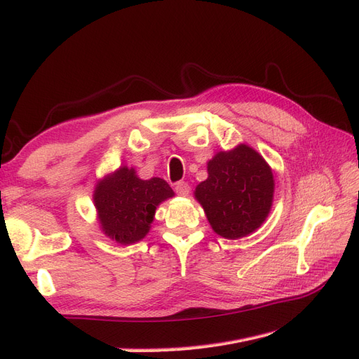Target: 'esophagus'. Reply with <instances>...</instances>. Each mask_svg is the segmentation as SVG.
<instances>
[{
  "instance_id": "obj_1",
  "label": "esophagus",
  "mask_w": 359,
  "mask_h": 359,
  "mask_svg": "<svg viewBox=\"0 0 359 359\" xmlns=\"http://www.w3.org/2000/svg\"><path fill=\"white\" fill-rule=\"evenodd\" d=\"M175 191L180 194V196H187L190 193V186L186 181H178L175 184Z\"/></svg>"
}]
</instances>
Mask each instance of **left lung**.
Here are the masks:
<instances>
[{
    "mask_svg": "<svg viewBox=\"0 0 359 359\" xmlns=\"http://www.w3.org/2000/svg\"><path fill=\"white\" fill-rule=\"evenodd\" d=\"M194 198L215 233L238 240L268 217L274 198L273 170L256 149L240 144L208 161V178L194 190Z\"/></svg>",
    "mask_w": 359,
    "mask_h": 359,
    "instance_id": "8db88e82",
    "label": "left lung"
}]
</instances>
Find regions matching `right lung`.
<instances>
[{
    "label": "right lung",
    "mask_w": 359,
    "mask_h": 359,
    "mask_svg": "<svg viewBox=\"0 0 359 359\" xmlns=\"http://www.w3.org/2000/svg\"><path fill=\"white\" fill-rule=\"evenodd\" d=\"M173 194L165 180H140L133 168L121 166L97 182L94 190L102 231L124 245L140 241L149 232L157 206Z\"/></svg>",
    "instance_id": "1"
}]
</instances>
